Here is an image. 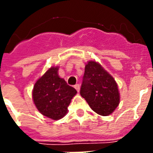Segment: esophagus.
Returning <instances> with one entry per match:
<instances>
[{
    "label": "esophagus",
    "mask_w": 153,
    "mask_h": 153,
    "mask_svg": "<svg viewBox=\"0 0 153 153\" xmlns=\"http://www.w3.org/2000/svg\"><path fill=\"white\" fill-rule=\"evenodd\" d=\"M74 88L76 89V91H78V92H79V91H80V85H79V84H76V85L74 86Z\"/></svg>",
    "instance_id": "obj_1"
}]
</instances>
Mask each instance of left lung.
<instances>
[{
	"mask_svg": "<svg viewBox=\"0 0 153 153\" xmlns=\"http://www.w3.org/2000/svg\"><path fill=\"white\" fill-rule=\"evenodd\" d=\"M80 94L94 111L108 116L120 102L117 84L114 79L95 61H89L85 67Z\"/></svg>",
	"mask_w": 153,
	"mask_h": 153,
	"instance_id": "left-lung-1",
	"label": "left lung"
}]
</instances>
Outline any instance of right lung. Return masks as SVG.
Listing matches in <instances>:
<instances>
[{
	"label": "right lung",
	"mask_w": 153,
	"mask_h": 153,
	"mask_svg": "<svg viewBox=\"0 0 153 153\" xmlns=\"http://www.w3.org/2000/svg\"><path fill=\"white\" fill-rule=\"evenodd\" d=\"M58 67H51L35 83L32 98L37 109L44 116L53 120L62 118L67 107L77 94L58 74Z\"/></svg>",
	"instance_id": "1"
}]
</instances>
